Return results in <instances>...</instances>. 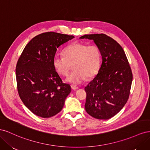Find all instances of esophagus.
<instances>
[{
	"instance_id": "obj_1",
	"label": "esophagus",
	"mask_w": 150,
	"mask_h": 150,
	"mask_svg": "<svg viewBox=\"0 0 150 150\" xmlns=\"http://www.w3.org/2000/svg\"><path fill=\"white\" fill-rule=\"evenodd\" d=\"M71 86L72 89H73V90H76V89H78L79 88L78 87V86H74V85H71Z\"/></svg>"
}]
</instances>
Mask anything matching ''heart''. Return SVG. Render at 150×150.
I'll use <instances>...</instances> for the list:
<instances>
[{
    "instance_id": "obj_1",
    "label": "heart",
    "mask_w": 150,
    "mask_h": 150,
    "mask_svg": "<svg viewBox=\"0 0 150 150\" xmlns=\"http://www.w3.org/2000/svg\"><path fill=\"white\" fill-rule=\"evenodd\" d=\"M64 56L56 55L52 66L58 74L67 76L73 66L74 71L67 77L66 81L74 84L82 83L87 77L92 78L98 73L101 65V53L95 45L76 42L67 46Z\"/></svg>"
}]
</instances>
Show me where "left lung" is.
<instances>
[{
	"label": "left lung",
	"mask_w": 150,
	"mask_h": 150,
	"mask_svg": "<svg viewBox=\"0 0 150 150\" xmlns=\"http://www.w3.org/2000/svg\"><path fill=\"white\" fill-rule=\"evenodd\" d=\"M79 38L93 40L102 57L98 74L85 87V110L94 118L108 120L128 101L133 80L131 67L121 46L106 34H87Z\"/></svg>",
	"instance_id": "8db88e82"
}]
</instances>
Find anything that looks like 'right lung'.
I'll return each instance as SVG.
<instances>
[{
	"instance_id": "1",
	"label": "right lung",
	"mask_w": 150,
	"mask_h": 150,
	"mask_svg": "<svg viewBox=\"0 0 150 150\" xmlns=\"http://www.w3.org/2000/svg\"><path fill=\"white\" fill-rule=\"evenodd\" d=\"M73 35L48 32L32 39L17 61V89L24 105L34 115L50 117L59 112L71 93L52 66L57 49Z\"/></svg>"
}]
</instances>
